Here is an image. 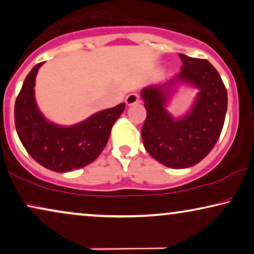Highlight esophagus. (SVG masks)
I'll return each mask as SVG.
<instances>
[{
    "label": "esophagus",
    "instance_id": "obj_1",
    "mask_svg": "<svg viewBox=\"0 0 254 254\" xmlns=\"http://www.w3.org/2000/svg\"><path fill=\"white\" fill-rule=\"evenodd\" d=\"M139 101V95L136 93H130L126 97V105L127 106H131V105L136 104Z\"/></svg>",
    "mask_w": 254,
    "mask_h": 254
}]
</instances>
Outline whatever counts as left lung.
Wrapping results in <instances>:
<instances>
[{
    "instance_id": "1",
    "label": "left lung",
    "mask_w": 254,
    "mask_h": 254,
    "mask_svg": "<svg viewBox=\"0 0 254 254\" xmlns=\"http://www.w3.org/2000/svg\"><path fill=\"white\" fill-rule=\"evenodd\" d=\"M181 72L160 85L141 91L147 118L141 130L146 150L160 163L174 169L195 166L215 146L222 133L228 92L222 78L206 59L180 54ZM181 84L199 90L182 117H173L166 106Z\"/></svg>"
}]
</instances>
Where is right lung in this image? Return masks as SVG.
<instances>
[{"mask_svg": "<svg viewBox=\"0 0 254 254\" xmlns=\"http://www.w3.org/2000/svg\"><path fill=\"white\" fill-rule=\"evenodd\" d=\"M39 63L26 75L15 103V126L18 137L32 159L47 169L67 173L80 169L104 150L111 129L126 104L97 112L72 126H61L48 120L35 99L36 75Z\"/></svg>", "mask_w": 254, "mask_h": 254, "instance_id": "add662e5", "label": "right lung"}]
</instances>
